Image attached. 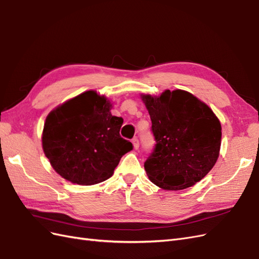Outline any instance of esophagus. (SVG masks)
Returning <instances> with one entry per match:
<instances>
[{"instance_id": "obj_1", "label": "esophagus", "mask_w": 259, "mask_h": 259, "mask_svg": "<svg viewBox=\"0 0 259 259\" xmlns=\"http://www.w3.org/2000/svg\"><path fill=\"white\" fill-rule=\"evenodd\" d=\"M132 143H133V147H135L136 149H139L140 147V141L138 138H135L132 140Z\"/></svg>"}]
</instances>
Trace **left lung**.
Segmentation results:
<instances>
[{"label": "left lung", "instance_id": "obj_1", "mask_svg": "<svg viewBox=\"0 0 259 259\" xmlns=\"http://www.w3.org/2000/svg\"><path fill=\"white\" fill-rule=\"evenodd\" d=\"M156 144L144 168L155 185L168 190L193 186L219 158L221 122L206 104L184 90L143 96Z\"/></svg>", "mask_w": 259, "mask_h": 259}]
</instances>
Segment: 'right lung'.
I'll use <instances>...</instances> for the list:
<instances>
[{
	"label": "right lung",
	"instance_id": "right-lung-1",
	"mask_svg": "<svg viewBox=\"0 0 259 259\" xmlns=\"http://www.w3.org/2000/svg\"><path fill=\"white\" fill-rule=\"evenodd\" d=\"M112 104L96 91L75 97L47 116L43 149L55 171L78 185L107 180L120 158L130 151V141L120 137L123 119L111 114Z\"/></svg>",
	"mask_w": 259,
	"mask_h": 259
}]
</instances>
